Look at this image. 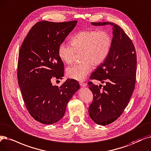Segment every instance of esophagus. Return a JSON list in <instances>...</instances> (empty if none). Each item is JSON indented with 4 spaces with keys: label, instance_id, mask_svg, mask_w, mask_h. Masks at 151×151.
<instances>
[{
    "label": "esophagus",
    "instance_id": "obj_1",
    "mask_svg": "<svg viewBox=\"0 0 151 151\" xmlns=\"http://www.w3.org/2000/svg\"><path fill=\"white\" fill-rule=\"evenodd\" d=\"M79 83H80V86H82V87L86 86V85H87V83H84V82H80Z\"/></svg>",
    "mask_w": 151,
    "mask_h": 151
}]
</instances>
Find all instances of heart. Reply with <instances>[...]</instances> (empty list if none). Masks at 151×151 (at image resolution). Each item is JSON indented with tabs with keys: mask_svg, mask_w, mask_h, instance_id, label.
I'll use <instances>...</instances> for the list:
<instances>
[{
	"mask_svg": "<svg viewBox=\"0 0 151 151\" xmlns=\"http://www.w3.org/2000/svg\"><path fill=\"white\" fill-rule=\"evenodd\" d=\"M112 37L106 30L88 29L81 31L71 39V44L62 42L58 49L60 60L67 64L74 61L76 54L81 52L82 62L74 64L67 69L68 77L78 81L86 79L92 68L106 60L112 48Z\"/></svg>",
	"mask_w": 151,
	"mask_h": 151,
	"instance_id": "b5f03b06",
	"label": "heart"
}]
</instances>
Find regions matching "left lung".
<instances>
[{
	"label": "left lung",
	"mask_w": 151,
	"mask_h": 151,
	"mask_svg": "<svg viewBox=\"0 0 151 151\" xmlns=\"http://www.w3.org/2000/svg\"><path fill=\"white\" fill-rule=\"evenodd\" d=\"M94 26L113 27L112 45L107 59L91 75V80L106 83L89 82L93 101L89 107L91 119L101 125H107L120 117L132 96L136 84L137 58L132 41L118 24L110 22H92Z\"/></svg>",
	"instance_id": "1"
}]
</instances>
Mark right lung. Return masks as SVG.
Instances as JSON below:
<instances>
[{"label":"right lung","mask_w":151,"mask_h":151,"mask_svg":"<svg viewBox=\"0 0 151 151\" xmlns=\"http://www.w3.org/2000/svg\"><path fill=\"white\" fill-rule=\"evenodd\" d=\"M77 21H41L29 30L19 52L17 77L29 114L43 124H53L63 116L67 105L80 89L78 82L67 79L60 87L52 80L62 79L64 65L58 56L59 45Z\"/></svg>","instance_id":"1"}]
</instances>
